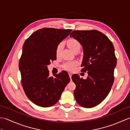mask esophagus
<instances>
[{"instance_id":"esophagus-1","label":"esophagus","mask_w":130,"mask_h":130,"mask_svg":"<svg viewBox=\"0 0 130 130\" xmlns=\"http://www.w3.org/2000/svg\"><path fill=\"white\" fill-rule=\"evenodd\" d=\"M69 76H70V79H71L72 74H71V73H69Z\"/></svg>"}]
</instances>
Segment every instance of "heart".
<instances>
[{
  "label": "heart",
  "mask_w": 130,
  "mask_h": 130,
  "mask_svg": "<svg viewBox=\"0 0 130 130\" xmlns=\"http://www.w3.org/2000/svg\"><path fill=\"white\" fill-rule=\"evenodd\" d=\"M62 45V43H60L56 47V54L57 56L59 55L60 51H61ZM68 45L69 47L70 48L73 52H74V51L76 50H79L81 47V45L79 42L75 39H71L70 40H69L68 41ZM77 62L76 61L67 62L65 63V64L62 65V68L65 69V70L71 71L73 70L75 66L77 65Z\"/></svg>",
  "instance_id": "1"
}]
</instances>
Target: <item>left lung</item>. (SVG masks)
Wrapping results in <instances>:
<instances>
[{"mask_svg": "<svg viewBox=\"0 0 130 130\" xmlns=\"http://www.w3.org/2000/svg\"><path fill=\"white\" fill-rule=\"evenodd\" d=\"M70 37L82 45L84 57L81 71H87L86 79L75 74L72 80L76 85L74 94L78 104L92 108L107 97L114 81V69L117 60L113 44L101 32L74 30Z\"/></svg>", "mask_w": 130, "mask_h": 130, "instance_id": "8db88e82", "label": "left lung"}]
</instances>
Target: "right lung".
Listing matches in <instances>:
<instances>
[{
  "label": "right lung",
  "instance_id": "obj_1",
  "mask_svg": "<svg viewBox=\"0 0 130 130\" xmlns=\"http://www.w3.org/2000/svg\"><path fill=\"white\" fill-rule=\"evenodd\" d=\"M71 29L45 28L39 29L25 40L19 68L22 85L26 95L38 106L55 105L70 79L66 71L49 76L47 65L56 59L58 45Z\"/></svg>",
  "mask_w": 130,
  "mask_h": 130
}]
</instances>
